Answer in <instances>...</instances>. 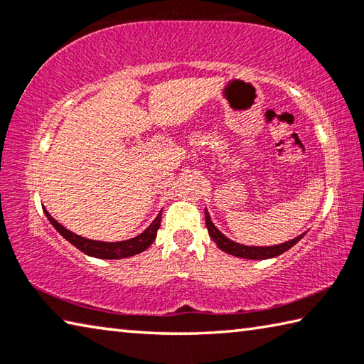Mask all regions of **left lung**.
<instances>
[{"label": "left lung", "mask_w": 364, "mask_h": 364, "mask_svg": "<svg viewBox=\"0 0 364 364\" xmlns=\"http://www.w3.org/2000/svg\"><path fill=\"white\" fill-rule=\"evenodd\" d=\"M205 225H207V230H208V234H210V237L215 242H217V245L221 250L226 252V254H230V255H234V257L249 258V260H264V258L278 257L281 254H284L286 250L294 247V245L305 236V232H304L287 242H282L278 245H267V247H255V245L237 244V242L231 241V239H228L225 234L213 225V221L210 220V215H208L207 208H205Z\"/></svg>", "instance_id": "1"}]
</instances>
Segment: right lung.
Wrapping results in <instances>:
<instances>
[{
    "label": "right lung",
    "mask_w": 364,
    "mask_h": 364,
    "mask_svg": "<svg viewBox=\"0 0 364 364\" xmlns=\"http://www.w3.org/2000/svg\"><path fill=\"white\" fill-rule=\"evenodd\" d=\"M43 212H45V215L48 217L49 223L56 228V231L65 239V241H69L72 245H75L78 250H82L86 255L95 257V258H106V260L127 258V257H133L136 254H141V252H144L154 241H156L157 230L160 228V220H162V213H159L156 220H154L152 223L136 237L127 239V241H119V242H102V241H93V239L78 236V234L69 231L67 228L58 223V221L48 213L46 208H43Z\"/></svg>",
    "instance_id": "obj_1"
}]
</instances>
